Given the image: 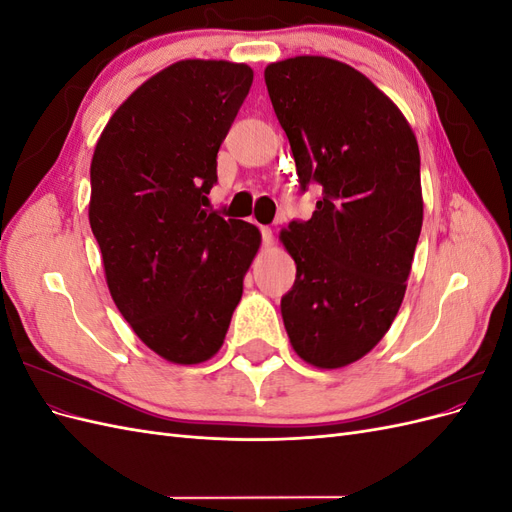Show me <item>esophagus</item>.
I'll return each instance as SVG.
<instances>
[{"instance_id":"esophagus-1","label":"esophagus","mask_w":512,"mask_h":512,"mask_svg":"<svg viewBox=\"0 0 512 512\" xmlns=\"http://www.w3.org/2000/svg\"><path fill=\"white\" fill-rule=\"evenodd\" d=\"M260 232H262V245L265 247H269L271 243H273V232H271V228H260Z\"/></svg>"}]
</instances>
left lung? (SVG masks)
I'll return each mask as SVG.
<instances>
[{
    "mask_svg": "<svg viewBox=\"0 0 512 512\" xmlns=\"http://www.w3.org/2000/svg\"><path fill=\"white\" fill-rule=\"evenodd\" d=\"M265 83L301 192L322 188L312 218L280 235L297 265L284 327L303 361L337 369L380 342L404 301L423 226L418 143L393 100L337 59L275 61Z\"/></svg>",
    "mask_w": 512,
    "mask_h": 512,
    "instance_id": "obj_1",
    "label": "left lung"
}]
</instances>
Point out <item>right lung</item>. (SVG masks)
Masks as SVG:
<instances>
[{
	"label": "right lung",
	"mask_w": 512,
	"mask_h": 512,
	"mask_svg": "<svg viewBox=\"0 0 512 512\" xmlns=\"http://www.w3.org/2000/svg\"><path fill=\"white\" fill-rule=\"evenodd\" d=\"M254 72L183 59L108 119L91 160L89 224L111 297L141 342L179 365L224 344L260 232L209 211L218 151Z\"/></svg>",
	"instance_id": "add662e5"
}]
</instances>
